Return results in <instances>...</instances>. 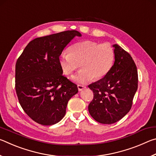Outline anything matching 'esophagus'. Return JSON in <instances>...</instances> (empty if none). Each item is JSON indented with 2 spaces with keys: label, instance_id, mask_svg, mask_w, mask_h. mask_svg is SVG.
Wrapping results in <instances>:
<instances>
[{
  "label": "esophagus",
  "instance_id": "esophagus-1",
  "mask_svg": "<svg viewBox=\"0 0 156 156\" xmlns=\"http://www.w3.org/2000/svg\"><path fill=\"white\" fill-rule=\"evenodd\" d=\"M87 87L85 85H82V84H78V89L79 91H82L83 90V89H84Z\"/></svg>",
  "mask_w": 156,
  "mask_h": 156
}]
</instances>
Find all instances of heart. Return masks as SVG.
I'll list each match as a JSON object with an SVG mask.
<instances>
[{
    "mask_svg": "<svg viewBox=\"0 0 156 156\" xmlns=\"http://www.w3.org/2000/svg\"><path fill=\"white\" fill-rule=\"evenodd\" d=\"M69 51L60 54V66L66 76H71L80 66L82 69L73 76V80L81 84L105 77L115 60L114 49L108 43L84 41L72 44Z\"/></svg>",
    "mask_w": 156,
    "mask_h": 156,
    "instance_id": "heart-1",
    "label": "heart"
}]
</instances>
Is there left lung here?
<instances>
[{"label": "left lung", "mask_w": 156, "mask_h": 156, "mask_svg": "<svg viewBox=\"0 0 156 156\" xmlns=\"http://www.w3.org/2000/svg\"><path fill=\"white\" fill-rule=\"evenodd\" d=\"M113 47L115 62L109 72L88 86L94 92L89 112L97 122L107 125L118 122L130 111L138 81L131 55L117 44Z\"/></svg>", "instance_id": "left-lung-1"}]
</instances>
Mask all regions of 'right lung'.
<instances>
[{"label": "right lung", "instance_id": "obj_1", "mask_svg": "<svg viewBox=\"0 0 156 156\" xmlns=\"http://www.w3.org/2000/svg\"><path fill=\"white\" fill-rule=\"evenodd\" d=\"M75 36L76 30L35 38L16 63L15 88L21 107L36 122L52 125L61 120L78 87L62 76L59 57Z\"/></svg>", "mask_w": 156, "mask_h": 156}]
</instances>
